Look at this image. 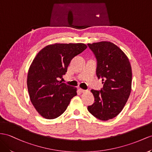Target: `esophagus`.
<instances>
[{"instance_id": "1", "label": "esophagus", "mask_w": 152, "mask_h": 152, "mask_svg": "<svg viewBox=\"0 0 152 152\" xmlns=\"http://www.w3.org/2000/svg\"><path fill=\"white\" fill-rule=\"evenodd\" d=\"M79 91H80V92H85V90H83V89H82V88H79Z\"/></svg>"}]
</instances>
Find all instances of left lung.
I'll return each instance as SVG.
<instances>
[{
	"mask_svg": "<svg viewBox=\"0 0 152 152\" xmlns=\"http://www.w3.org/2000/svg\"><path fill=\"white\" fill-rule=\"evenodd\" d=\"M97 61L96 75L102 80L100 91L92 89L94 103L88 110L102 121L113 119L124 108L132 88V68L123 50L110 42L88 44Z\"/></svg>",
	"mask_w": 152,
	"mask_h": 152,
	"instance_id": "8db88e82",
	"label": "left lung"
}]
</instances>
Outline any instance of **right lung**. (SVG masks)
I'll return each instance as SVG.
<instances>
[{
	"label": "right lung",
	"mask_w": 152,
	"mask_h": 152,
	"mask_svg": "<svg viewBox=\"0 0 152 152\" xmlns=\"http://www.w3.org/2000/svg\"><path fill=\"white\" fill-rule=\"evenodd\" d=\"M87 48L78 44H54L43 48L31 65L27 85L31 102L39 114L55 119L77 95L76 88L60 81L72 58Z\"/></svg>",
	"instance_id": "add662e5"
}]
</instances>
